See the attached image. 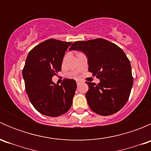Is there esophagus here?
Segmentation results:
<instances>
[{
	"instance_id": "esophagus-1",
	"label": "esophagus",
	"mask_w": 151,
	"mask_h": 151,
	"mask_svg": "<svg viewBox=\"0 0 151 151\" xmlns=\"http://www.w3.org/2000/svg\"><path fill=\"white\" fill-rule=\"evenodd\" d=\"M76 82H77V85H79L80 84H81L82 83H83V81H82V80H76Z\"/></svg>"
}]
</instances>
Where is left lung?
Segmentation results:
<instances>
[{"label": "left lung", "mask_w": 151, "mask_h": 151, "mask_svg": "<svg viewBox=\"0 0 151 151\" xmlns=\"http://www.w3.org/2000/svg\"><path fill=\"white\" fill-rule=\"evenodd\" d=\"M69 50H78L87 56L88 71L100 80L99 84L86 82L88 106L100 115H110L127 102L133 85L132 66L122 49L103 39L78 41Z\"/></svg>", "instance_id": "1"}]
</instances>
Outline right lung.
I'll list each match as a JSON object with an SVG mask.
<instances>
[{"label": "right lung", "mask_w": 151, "mask_h": 151, "mask_svg": "<svg viewBox=\"0 0 151 151\" xmlns=\"http://www.w3.org/2000/svg\"><path fill=\"white\" fill-rule=\"evenodd\" d=\"M71 45L50 39L29 52L22 77L30 102L42 115L58 117L66 113L72 104L77 88L75 80L65 79L60 85L52 80L61 71L65 52Z\"/></svg>", "instance_id": "add662e5"}]
</instances>
